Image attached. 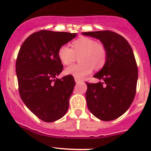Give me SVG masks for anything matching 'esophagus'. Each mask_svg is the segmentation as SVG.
Wrapping results in <instances>:
<instances>
[{
	"label": "esophagus",
	"mask_w": 151,
	"mask_h": 151,
	"mask_svg": "<svg viewBox=\"0 0 151 151\" xmlns=\"http://www.w3.org/2000/svg\"><path fill=\"white\" fill-rule=\"evenodd\" d=\"M75 81H76V83H78V82H82V80L80 79V78H75Z\"/></svg>",
	"instance_id": "1"
}]
</instances>
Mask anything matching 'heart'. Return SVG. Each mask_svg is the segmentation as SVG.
<instances>
[{"mask_svg": "<svg viewBox=\"0 0 151 151\" xmlns=\"http://www.w3.org/2000/svg\"><path fill=\"white\" fill-rule=\"evenodd\" d=\"M72 47L63 45L58 50V57L64 65H69L79 56L81 63L66 68L65 73L75 78H82L90 74L94 68L99 70L104 66L107 60V50L104 44L93 38L81 37L72 43Z\"/></svg>", "mask_w": 151, "mask_h": 151, "instance_id": "1", "label": "heart"}]
</instances>
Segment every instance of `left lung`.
Wrapping results in <instances>:
<instances>
[{
    "mask_svg": "<svg viewBox=\"0 0 151 151\" xmlns=\"http://www.w3.org/2000/svg\"><path fill=\"white\" fill-rule=\"evenodd\" d=\"M82 34L99 39L107 50L104 66L94 76L103 82H86L88 107L101 120H113L126 112L136 94L138 72L132 48L125 38L112 31Z\"/></svg>",
    "mask_w": 151,
    "mask_h": 151,
    "instance_id": "left-lung-1",
    "label": "left lung"
}]
</instances>
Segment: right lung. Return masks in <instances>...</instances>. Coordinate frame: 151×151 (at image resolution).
I'll list each match as a JSON object with an SVG mask.
<instances>
[{
	"mask_svg": "<svg viewBox=\"0 0 151 151\" xmlns=\"http://www.w3.org/2000/svg\"><path fill=\"white\" fill-rule=\"evenodd\" d=\"M76 36V33L38 31L25 40L17 55L16 72L21 99L45 122L62 118L69 108L76 82L71 75L56 78L63 69L58 50Z\"/></svg>",
	"mask_w": 151,
	"mask_h": 151,
	"instance_id": "obj_1",
	"label": "right lung"
}]
</instances>
